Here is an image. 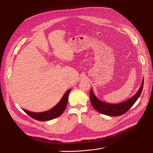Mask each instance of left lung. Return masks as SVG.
Here are the masks:
<instances>
[{
  "label": "left lung",
  "instance_id": "1",
  "mask_svg": "<svg viewBox=\"0 0 153 153\" xmlns=\"http://www.w3.org/2000/svg\"><path fill=\"white\" fill-rule=\"evenodd\" d=\"M143 81L144 79H143L140 89L134 96L127 100L118 104H110L100 101L95 95L91 89L90 92V99L92 105L95 110L103 115L111 117L122 115L128 111L140 97L143 88Z\"/></svg>",
  "mask_w": 153,
  "mask_h": 153
}]
</instances>
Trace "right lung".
Masks as SVG:
<instances>
[{"label": "right lung", "instance_id": "obj_1", "mask_svg": "<svg viewBox=\"0 0 153 153\" xmlns=\"http://www.w3.org/2000/svg\"><path fill=\"white\" fill-rule=\"evenodd\" d=\"M71 89L68 90L65 93V94L63 95V97H62V99L57 105L50 110L43 112H40V113H35V112H31L25 109L23 110L30 117L36 120H38V121H48V120H51L54 118H57L63 113L64 111L65 110L66 108L68 101V96L69 92H71Z\"/></svg>", "mask_w": 153, "mask_h": 153}]
</instances>
